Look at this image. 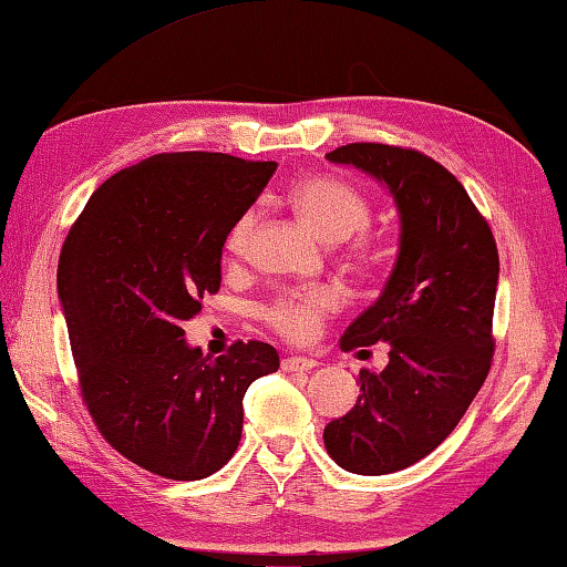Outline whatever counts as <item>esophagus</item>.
I'll return each mask as SVG.
<instances>
[{"instance_id": "1", "label": "esophagus", "mask_w": 567, "mask_h": 567, "mask_svg": "<svg viewBox=\"0 0 567 567\" xmlns=\"http://www.w3.org/2000/svg\"><path fill=\"white\" fill-rule=\"evenodd\" d=\"M317 364H319V361L309 359V357H286L281 361V369L284 371H311Z\"/></svg>"}]
</instances>
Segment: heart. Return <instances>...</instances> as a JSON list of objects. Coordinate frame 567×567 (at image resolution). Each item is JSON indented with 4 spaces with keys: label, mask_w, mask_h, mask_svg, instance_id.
Returning a JSON list of instances; mask_svg holds the SVG:
<instances>
[{
    "label": "heart",
    "mask_w": 567,
    "mask_h": 567,
    "mask_svg": "<svg viewBox=\"0 0 567 567\" xmlns=\"http://www.w3.org/2000/svg\"><path fill=\"white\" fill-rule=\"evenodd\" d=\"M289 198L293 208L299 210V216L327 240L351 238L367 228L371 216L367 198L361 196L354 185L331 178V175H311V178L296 181L289 190ZM254 226L256 208L244 210L234 220L226 236V248L230 254H240L246 248L250 234H254ZM351 258L357 264H371L374 250H371L364 238H359L351 246ZM337 306V291L329 289V286H311V289H296L276 296L264 309V321L276 333H281V337L303 341L319 331L321 319L329 317Z\"/></svg>",
    "instance_id": "b5f03b06"
}]
</instances>
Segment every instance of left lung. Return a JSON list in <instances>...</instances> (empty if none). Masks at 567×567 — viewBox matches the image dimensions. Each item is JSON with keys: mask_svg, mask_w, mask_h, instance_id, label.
<instances>
[{"mask_svg": "<svg viewBox=\"0 0 567 567\" xmlns=\"http://www.w3.org/2000/svg\"><path fill=\"white\" fill-rule=\"evenodd\" d=\"M327 157L382 183L402 223L382 296L341 337L344 351L384 341L389 364L361 369L357 404L323 430L339 467L389 475L437 450L485 384L495 351L497 246L462 183L424 153L349 143Z\"/></svg>", "mask_w": 567, "mask_h": 567, "instance_id": "left-lung-1", "label": "left lung"}]
</instances>
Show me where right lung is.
I'll return each instance as SVG.
<instances>
[{
	"label": "right lung",
	"instance_id": "add662e5",
	"mask_svg": "<svg viewBox=\"0 0 567 567\" xmlns=\"http://www.w3.org/2000/svg\"><path fill=\"white\" fill-rule=\"evenodd\" d=\"M276 163L161 153L92 193L64 238L58 291L87 412L123 457L168 480H203L234 457L244 396L278 369L264 341L203 357L183 321L220 289L234 220Z\"/></svg>",
	"mask_w": 567,
	"mask_h": 567
}]
</instances>
